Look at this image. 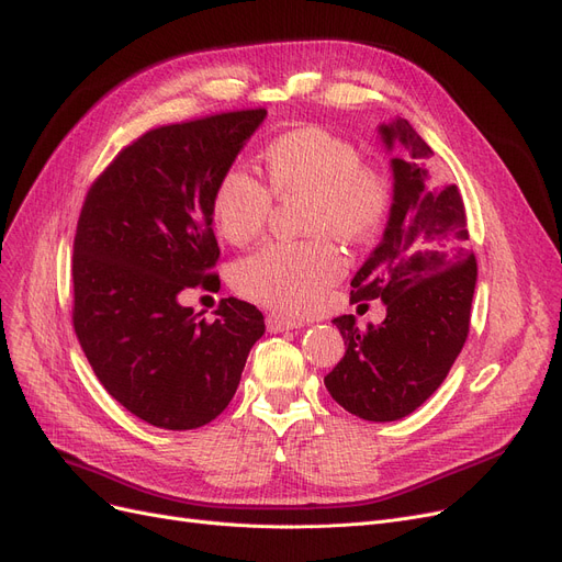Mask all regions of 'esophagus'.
Wrapping results in <instances>:
<instances>
[{"mask_svg": "<svg viewBox=\"0 0 562 562\" xmlns=\"http://www.w3.org/2000/svg\"><path fill=\"white\" fill-rule=\"evenodd\" d=\"M301 326H303V322L292 319V317L276 315V313L266 315V328L270 330V334H282V330H294V328H301Z\"/></svg>", "mask_w": 562, "mask_h": 562, "instance_id": "obj_1", "label": "esophagus"}]
</instances>
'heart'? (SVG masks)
Wrapping results in <instances>:
<instances>
[{
	"label": "heart",
	"instance_id": "b5f03b06",
	"mask_svg": "<svg viewBox=\"0 0 562 562\" xmlns=\"http://www.w3.org/2000/svg\"><path fill=\"white\" fill-rule=\"evenodd\" d=\"M266 178L240 166L226 169L213 194V217L232 243L252 240L273 213V194L307 192V240L266 243L234 266L236 292L282 313H313L345 276V257L330 234L345 243H368L386 224L396 184L386 166L361 159L355 140L319 124L278 134L261 153Z\"/></svg>",
	"mask_w": 562,
	"mask_h": 562
}]
</instances>
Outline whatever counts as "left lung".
<instances>
[{
  "label": "left lung",
  "instance_id": "1",
  "mask_svg": "<svg viewBox=\"0 0 562 562\" xmlns=\"http://www.w3.org/2000/svg\"><path fill=\"white\" fill-rule=\"evenodd\" d=\"M382 136L389 148L403 145V159L391 161L396 201L382 243L351 280V301L382 299L386 317L366 328L336 317L347 349L324 378L366 422L403 419L445 382L470 334L476 282L461 190L430 169L432 150L407 120L384 124Z\"/></svg>",
  "mask_w": 562,
  "mask_h": 562
}]
</instances>
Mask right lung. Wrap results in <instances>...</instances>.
<instances>
[{
  "mask_svg": "<svg viewBox=\"0 0 562 562\" xmlns=\"http://www.w3.org/2000/svg\"><path fill=\"white\" fill-rule=\"evenodd\" d=\"M263 109L145 132L90 184L74 238L76 338L111 396L157 428L213 422L234 398L263 315L222 299L207 322L182 307L220 289L213 194Z\"/></svg>",
  "mask_w": 562,
  "mask_h": 562,
  "instance_id": "1",
  "label": "right lung"
}]
</instances>
